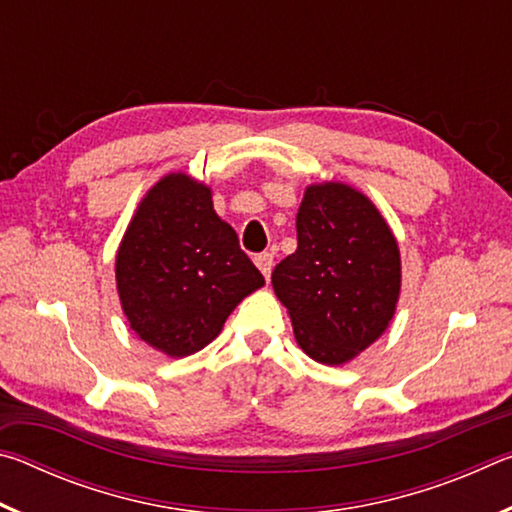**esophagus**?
I'll use <instances>...</instances> for the list:
<instances>
[{
	"instance_id": "esophagus-1",
	"label": "esophagus",
	"mask_w": 512,
	"mask_h": 512,
	"mask_svg": "<svg viewBox=\"0 0 512 512\" xmlns=\"http://www.w3.org/2000/svg\"><path fill=\"white\" fill-rule=\"evenodd\" d=\"M255 264H257L259 271H262L264 277L268 280V277H271V271H273V255L271 253H259L255 257Z\"/></svg>"
}]
</instances>
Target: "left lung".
Returning <instances> with one entry per match:
<instances>
[{
    "instance_id": "1",
    "label": "left lung",
    "mask_w": 512,
    "mask_h": 512,
    "mask_svg": "<svg viewBox=\"0 0 512 512\" xmlns=\"http://www.w3.org/2000/svg\"><path fill=\"white\" fill-rule=\"evenodd\" d=\"M298 248L273 268L275 296L311 359L339 366L377 341L400 296V250L377 207L341 183L307 187Z\"/></svg>"
}]
</instances>
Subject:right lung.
I'll use <instances>...</instances> for the list:
<instances>
[{"mask_svg":"<svg viewBox=\"0 0 512 512\" xmlns=\"http://www.w3.org/2000/svg\"><path fill=\"white\" fill-rule=\"evenodd\" d=\"M262 284L237 232L216 216L210 189L185 173H171L146 194L117 253L128 323L169 357L205 348Z\"/></svg>","mask_w":512,"mask_h":512,"instance_id":"right-lung-1","label":"right lung"}]
</instances>
